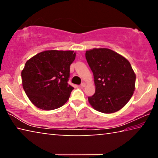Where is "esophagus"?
Listing matches in <instances>:
<instances>
[{
    "label": "esophagus",
    "instance_id": "1",
    "mask_svg": "<svg viewBox=\"0 0 158 158\" xmlns=\"http://www.w3.org/2000/svg\"><path fill=\"white\" fill-rule=\"evenodd\" d=\"M85 85H86V84H85L84 82H83V83H82V84H81V87H85Z\"/></svg>",
    "mask_w": 158,
    "mask_h": 158
}]
</instances>
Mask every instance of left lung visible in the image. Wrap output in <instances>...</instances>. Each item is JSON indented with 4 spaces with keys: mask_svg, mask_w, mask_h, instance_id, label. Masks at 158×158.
I'll use <instances>...</instances> for the list:
<instances>
[{
    "mask_svg": "<svg viewBox=\"0 0 158 158\" xmlns=\"http://www.w3.org/2000/svg\"><path fill=\"white\" fill-rule=\"evenodd\" d=\"M85 58L94 76L95 93L89 102L96 111L111 114L129 102L135 90L136 74L125 57L107 48L85 52Z\"/></svg>",
    "mask_w": 158,
    "mask_h": 158,
    "instance_id": "left-lung-1",
    "label": "left lung"
}]
</instances>
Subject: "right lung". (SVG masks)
I'll list each match as a JSON object with an SVG mask.
<instances>
[{
	"label": "right lung",
	"instance_id": "obj_1",
	"mask_svg": "<svg viewBox=\"0 0 158 158\" xmlns=\"http://www.w3.org/2000/svg\"><path fill=\"white\" fill-rule=\"evenodd\" d=\"M75 57L74 51L47 50L26 61L21 71L22 85L35 106L49 111L68 100L74 89L68 83L69 67Z\"/></svg>",
	"mask_w": 158,
	"mask_h": 158
}]
</instances>
